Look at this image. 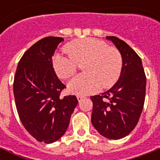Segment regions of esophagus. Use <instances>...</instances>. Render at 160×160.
Here are the masks:
<instances>
[{
    "instance_id": "obj_1",
    "label": "esophagus",
    "mask_w": 160,
    "mask_h": 160,
    "mask_svg": "<svg viewBox=\"0 0 160 160\" xmlns=\"http://www.w3.org/2000/svg\"><path fill=\"white\" fill-rule=\"evenodd\" d=\"M83 98H84V97H83V96H81V95H77V100H78V101H79V102H80V100H82Z\"/></svg>"
}]
</instances>
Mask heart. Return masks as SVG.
<instances>
[{
    "mask_svg": "<svg viewBox=\"0 0 160 160\" xmlns=\"http://www.w3.org/2000/svg\"><path fill=\"white\" fill-rule=\"evenodd\" d=\"M65 50L68 55L56 54L52 60L56 75L61 79H69L83 64L85 72L70 80L68 85L70 93L90 95L100 87L110 88L119 80L123 67L121 54L115 47L108 46L105 41L80 39L68 44Z\"/></svg>",
    "mask_w": 160,
    "mask_h": 160,
    "instance_id": "obj_1",
    "label": "heart"
}]
</instances>
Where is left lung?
I'll return each mask as SVG.
<instances>
[{"label":"left lung","instance_id":"8db88e82","mask_svg":"<svg viewBox=\"0 0 160 160\" xmlns=\"http://www.w3.org/2000/svg\"><path fill=\"white\" fill-rule=\"evenodd\" d=\"M121 54L123 67L119 80L102 95L91 96V122L105 138L119 139L130 133L144 108L146 76L141 59L124 41L107 36Z\"/></svg>","mask_w":160,"mask_h":160}]
</instances>
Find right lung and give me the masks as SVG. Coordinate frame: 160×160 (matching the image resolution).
<instances>
[{
  "mask_svg": "<svg viewBox=\"0 0 160 160\" xmlns=\"http://www.w3.org/2000/svg\"><path fill=\"white\" fill-rule=\"evenodd\" d=\"M61 37L41 39L24 53L14 77L13 90L19 118L39 142L51 144L66 131L78 104L75 95L60 97L65 88L54 70L52 55Z\"/></svg>",
  "mask_w": 160,
  "mask_h": 160,
  "instance_id": "right-lung-1",
  "label": "right lung"
}]
</instances>
